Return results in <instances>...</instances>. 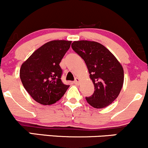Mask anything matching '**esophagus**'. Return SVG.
Wrapping results in <instances>:
<instances>
[{"mask_svg":"<svg viewBox=\"0 0 148 148\" xmlns=\"http://www.w3.org/2000/svg\"><path fill=\"white\" fill-rule=\"evenodd\" d=\"M80 79H79V78H76V79H75V81H74V83L75 84H79V82H80Z\"/></svg>","mask_w":148,"mask_h":148,"instance_id":"esophagus-1","label":"esophagus"}]
</instances>
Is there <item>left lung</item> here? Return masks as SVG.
Listing matches in <instances>:
<instances>
[{
    "mask_svg": "<svg viewBox=\"0 0 148 148\" xmlns=\"http://www.w3.org/2000/svg\"><path fill=\"white\" fill-rule=\"evenodd\" d=\"M72 49L84 60L94 93L86 101L96 108L108 106L119 96L123 85V66L114 55L97 42L80 40L71 44Z\"/></svg>",
    "mask_w": 148,
    "mask_h": 148,
    "instance_id": "obj_1",
    "label": "left lung"
}]
</instances>
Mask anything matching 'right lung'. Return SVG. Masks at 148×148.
<instances>
[{
	"instance_id": "right-lung-1",
	"label": "right lung",
	"mask_w": 148,
	"mask_h": 148,
	"mask_svg": "<svg viewBox=\"0 0 148 148\" xmlns=\"http://www.w3.org/2000/svg\"><path fill=\"white\" fill-rule=\"evenodd\" d=\"M71 41L52 40L33 52L21 65L20 77L23 86L37 103L51 105L64 96L69 85L62 83L61 60Z\"/></svg>"
}]
</instances>
